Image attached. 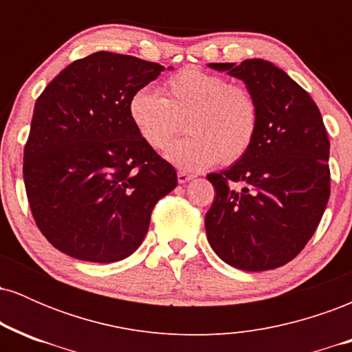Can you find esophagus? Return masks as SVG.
Masks as SVG:
<instances>
[{"mask_svg": "<svg viewBox=\"0 0 352 352\" xmlns=\"http://www.w3.org/2000/svg\"><path fill=\"white\" fill-rule=\"evenodd\" d=\"M177 179H179L180 184H185V182L192 180L193 175H192V173H187L185 170H179V172H177Z\"/></svg>", "mask_w": 352, "mask_h": 352, "instance_id": "obj_1", "label": "esophagus"}]
</instances>
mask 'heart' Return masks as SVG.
Returning a JSON list of instances; mask_svg holds the SVG:
<instances>
[{"label": "heart", "instance_id": "1", "mask_svg": "<svg viewBox=\"0 0 352 352\" xmlns=\"http://www.w3.org/2000/svg\"><path fill=\"white\" fill-rule=\"evenodd\" d=\"M164 96L144 86L132 92L129 119L148 147L162 151L187 117L188 137L165 152L184 170H200L215 162L233 164L252 147L258 131V104L250 89L217 72L184 67L164 80Z\"/></svg>", "mask_w": 352, "mask_h": 352}]
</instances>
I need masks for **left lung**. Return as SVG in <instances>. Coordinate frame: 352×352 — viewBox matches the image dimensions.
Wrapping results in <instances>:
<instances>
[{"mask_svg":"<svg viewBox=\"0 0 352 352\" xmlns=\"http://www.w3.org/2000/svg\"><path fill=\"white\" fill-rule=\"evenodd\" d=\"M208 66L243 80L260 114L250 151L227 170L207 175L217 193L205 215L208 243L225 263L245 272L280 268L311 240L329 200V139L321 112L268 60Z\"/></svg>","mask_w":352,"mask_h":352,"instance_id":"1","label":"left lung"}]
</instances>
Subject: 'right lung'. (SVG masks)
I'll use <instances>...</instances> for the list:
<instances>
[{"instance_id": "add662e5", "label": "right lung", "mask_w": 352, "mask_h": 352, "mask_svg": "<svg viewBox=\"0 0 352 352\" xmlns=\"http://www.w3.org/2000/svg\"><path fill=\"white\" fill-rule=\"evenodd\" d=\"M164 66L99 51L71 63L34 104L23 177L31 213L59 252L114 263L142 243L177 172L129 119L135 89Z\"/></svg>"}]
</instances>
